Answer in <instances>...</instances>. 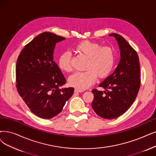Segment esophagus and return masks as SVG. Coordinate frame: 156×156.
<instances>
[{
  "instance_id": "34e87169",
  "label": "esophagus",
  "mask_w": 156,
  "mask_h": 156,
  "mask_svg": "<svg viewBox=\"0 0 156 156\" xmlns=\"http://www.w3.org/2000/svg\"><path fill=\"white\" fill-rule=\"evenodd\" d=\"M74 91H75V92H76V93H81V92H83V90H79V89H77V88H76V89H75Z\"/></svg>"
}]
</instances>
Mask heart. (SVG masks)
<instances>
[{"label": "heart", "instance_id": "heart-1", "mask_svg": "<svg viewBox=\"0 0 156 156\" xmlns=\"http://www.w3.org/2000/svg\"><path fill=\"white\" fill-rule=\"evenodd\" d=\"M75 51L88 58L85 66L86 71L76 72L68 78L70 85L77 89L84 90L95 82L97 77H106L115 65V54L113 48L103 46L90 40H84L75 46ZM61 70L66 72L72 71L71 56L69 52L62 54L58 60Z\"/></svg>", "mask_w": 156, "mask_h": 156}]
</instances>
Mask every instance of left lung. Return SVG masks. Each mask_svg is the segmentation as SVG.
<instances>
[{
    "mask_svg": "<svg viewBox=\"0 0 156 156\" xmlns=\"http://www.w3.org/2000/svg\"><path fill=\"white\" fill-rule=\"evenodd\" d=\"M120 49L121 59L115 72L100 84L105 91L92 90L93 109L101 117L113 119L122 115L131 106L141 84L138 55L120 34L113 33Z\"/></svg>",
    "mask_w": 156,
    "mask_h": 156,
    "instance_id": "8db88e82",
    "label": "left lung"
}]
</instances>
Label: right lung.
Wrapping results in <instances>:
<instances>
[{"instance_id": "1", "label": "right lung", "mask_w": 156, "mask_h": 156, "mask_svg": "<svg viewBox=\"0 0 156 156\" xmlns=\"http://www.w3.org/2000/svg\"><path fill=\"white\" fill-rule=\"evenodd\" d=\"M62 36L45 32L24 47L16 65V86L18 93L31 112L43 119L60 113L74 89L59 87L66 79L53 60L56 43Z\"/></svg>"}]
</instances>
